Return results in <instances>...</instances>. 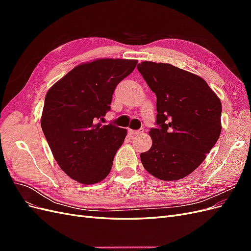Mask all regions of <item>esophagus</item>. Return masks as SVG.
<instances>
[{
    "mask_svg": "<svg viewBox=\"0 0 251 251\" xmlns=\"http://www.w3.org/2000/svg\"><path fill=\"white\" fill-rule=\"evenodd\" d=\"M143 133V130L141 128V130H138V131H134V130H128V134H130L131 136H135V135H139Z\"/></svg>",
    "mask_w": 251,
    "mask_h": 251,
    "instance_id": "obj_1",
    "label": "esophagus"
}]
</instances>
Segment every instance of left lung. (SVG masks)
<instances>
[{"label": "left lung", "mask_w": 251, "mask_h": 251, "mask_svg": "<svg viewBox=\"0 0 251 251\" xmlns=\"http://www.w3.org/2000/svg\"><path fill=\"white\" fill-rule=\"evenodd\" d=\"M138 71L157 97L158 128L140 154L154 177L174 181L188 176L206 158L221 134L222 104L202 77L170 64L142 62Z\"/></svg>", "instance_id": "left-lung-1"}]
</instances>
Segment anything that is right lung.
<instances>
[{"mask_svg":"<svg viewBox=\"0 0 251 251\" xmlns=\"http://www.w3.org/2000/svg\"><path fill=\"white\" fill-rule=\"evenodd\" d=\"M136 65V59H95L73 68L48 90L41 118L44 135L59 168L79 183H98L111 172L126 130L98 121L111 109L116 86Z\"/></svg>","mask_w":251,"mask_h":251,"instance_id":"1","label":"right lung"}]
</instances>
